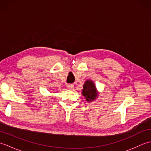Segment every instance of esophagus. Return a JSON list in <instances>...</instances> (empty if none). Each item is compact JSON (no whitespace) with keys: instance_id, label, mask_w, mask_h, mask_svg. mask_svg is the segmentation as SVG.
<instances>
[{"instance_id":"obj_1","label":"esophagus","mask_w":151,"mask_h":151,"mask_svg":"<svg viewBox=\"0 0 151 151\" xmlns=\"http://www.w3.org/2000/svg\"><path fill=\"white\" fill-rule=\"evenodd\" d=\"M67 88L69 89V90H73L74 89V85L73 84H69L68 86H67Z\"/></svg>"}]
</instances>
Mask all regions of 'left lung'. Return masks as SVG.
Returning <instances> with one entry per match:
<instances>
[{
	"instance_id": "8db88e82",
	"label": "left lung",
	"mask_w": 151,
	"mask_h": 151,
	"mask_svg": "<svg viewBox=\"0 0 151 151\" xmlns=\"http://www.w3.org/2000/svg\"><path fill=\"white\" fill-rule=\"evenodd\" d=\"M82 95L88 102L94 101L99 97L98 90L96 88L93 81L91 80H87L83 85Z\"/></svg>"
}]
</instances>
